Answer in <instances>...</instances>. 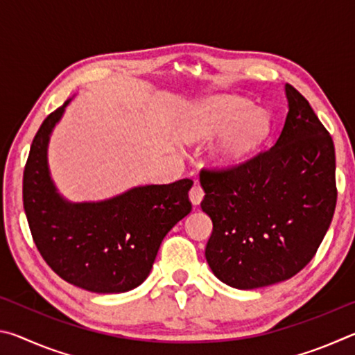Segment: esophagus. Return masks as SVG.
Returning <instances> with one entry per match:
<instances>
[{"mask_svg":"<svg viewBox=\"0 0 355 355\" xmlns=\"http://www.w3.org/2000/svg\"><path fill=\"white\" fill-rule=\"evenodd\" d=\"M203 196H205V192H203V189L200 188L199 184H196L194 188L189 191V200H191L192 205H194V207L200 205V202L203 200Z\"/></svg>","mask_w":355,"mask_h":355,"instance_id":"esophagus-1","label":"esophagus"}]
</instances>
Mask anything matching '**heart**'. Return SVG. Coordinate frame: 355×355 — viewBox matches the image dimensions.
<instances>
[{"mask_svg":"<svg viewBox=\"0 0 355 355\" xmlns=\"http://www.w3.org/2000/svg\"><path fill=\"white\" fill-rule=\"evenodd\" d=\"M271 131L266 111L239 97H214L203 101L184 120L186 141L220 136L213 150V163L224 171L236 169L254 155Z\"/></svg>","mask_w":355,"mask_h":355,"instance_id":"b5f03b06","label":"heart"}]
</instances>
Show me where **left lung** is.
Instances as JSON below:
<instances>
[{
	"label": "left lung",
	"mask_w": 355,
	"mask_h": 355,
	"mask_svg": "<svg viewBox=\"0 0 355 355\" xmlns=\"http://www.w3.org/2000/svg\"><path fill=\"white\" fill-rule=\"evenodd\" d=\"M285 94V125L271 148L236 169L200 172V207L213 220L207 261L216 277L238 290L296 275L334 218V141L291 84Z\"/></svg>",
	"instance_id": "left-lung-1"
}]
</instances>
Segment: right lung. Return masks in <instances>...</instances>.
I'll return each mask as SVG.
<instances>
[{
    "mask_svg": "<svg viewBox=\"0 0 355 355\" xmlns=\"http://www.w3.org/2000/svg\"><path fill=\"white\" fill-rule=\"evenodd\" d=\"M70 100L44 120L29 150L28 224L40 255L65 282L100 294L130 291L148 277L171 228L191 213L192 180L136 186L100 202L65 200L50 175L48 142Z\"/></svg>",
    "mask_w": 355,
    "mask_h": 355,
    "instance_id": "add662e5",
    "label": "right lung"
}]
</instances>
